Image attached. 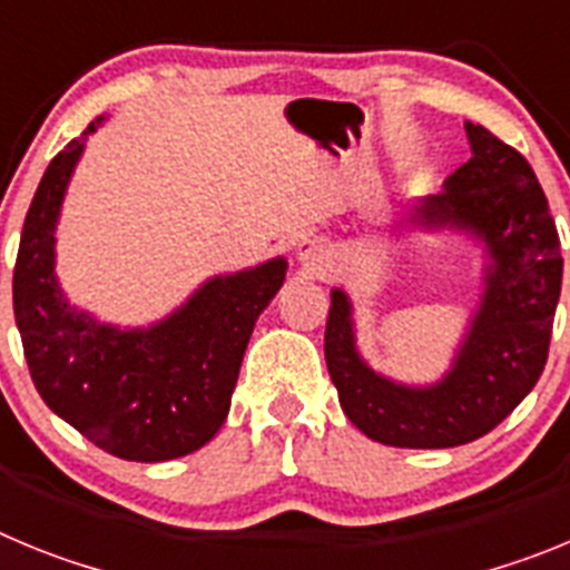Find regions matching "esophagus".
<instances>
[{"mask_svg":"<svg viewBox=\"0 0 570 570\" xmlns=\"http://www.w3.org/2000/svg\"><path fill=\"white\" fill-rule=\"evenodd\" d=\"M296 256H299L302 265H305L308 271H314V274L328 268V262H331L328 248H325L320 239H302L299 245H296Z\"/></svg>","mask_w":570,"mask_h":570,"instance_id":"34e87169","label":"esophagus"}]
</instances>
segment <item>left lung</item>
<instances>
[{
    "mask_svg": "<svg viewBox=\"0 0 570 570\" xmlns=\"http://www.w3.org/2000/svg\"><path fill=\"white\" fill-rule=\"evenodd\" d=\"M471 159L411 214L425 228H462L485 242L480 311L436 385H400L356 351L345 291H331L325 362L340 405L362 434L394 448H454L480 440L520 405L548 360L562 288L560 234L525 156L465 122Z\"/></svg>",
    "mask_w": 570,
    "mask_h": 570,
    "instance_id": "8db88e82",
    "label": "left lung"
}]
</instances>
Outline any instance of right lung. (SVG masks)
<instances>
[{"mask_svg":"<svg viewBox=\"0 0 570 570\" xmlns=\"http://www.w3.org/2000/svg\"><path fill=\"white\" fill-rule=\"evenodd\" d=\"M85 134L50 159L13 268V316L30 380L45 405L119 460L165 462L194 454L223 428L256 316L285 282L276 259L214 276L150 328H114L77 311L57 282V223Z\"/></svg>","mask_w":570,"mask_h":570,"instance_id":"right-lung-1","label":"right lung"}]
</instances>
